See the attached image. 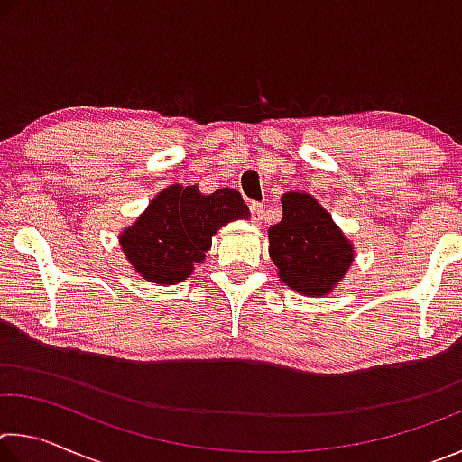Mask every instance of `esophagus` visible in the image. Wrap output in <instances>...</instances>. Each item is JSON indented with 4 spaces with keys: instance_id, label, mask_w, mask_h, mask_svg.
I'll return each instance as SVG.
<instances>
[{
    "instance_id": "1",
    "label": "esophagus",
    "mask_w": 462,
    "mask_h": 462,
    "mask_svg": "<svg viewBox=\"0 0 462 462\" xmlns=\"http://www.w3.org/2000/svg\"><path fill=\"white\" fill-rule=\"evenodd\" d=\"M250 217H253V222L254 224H261L263 222V217H264V209H263V206L261 203H250Z\"/></svg>"
}]
</instances>
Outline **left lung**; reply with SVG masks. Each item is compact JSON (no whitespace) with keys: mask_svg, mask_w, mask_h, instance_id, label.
<instances>
[{"mask_svg":"<svg viewBox=\"0 0 462 462\" xmlns=\"http://www.w3.org/2000/svg\"><path fill=\"white\" fill-rule=\"evenodd\" d=\"M283 220L269 228V254L279 279L295 291L324 295L353 263V246L332 216L308 193H285Z\"/></svg>","mask_w":462,"mask_h":462,"instance_id":"left-lung-1","label":"left lung"}]
</instances>
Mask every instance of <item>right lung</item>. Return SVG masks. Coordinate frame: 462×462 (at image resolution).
<instances>
[{"label": "right lung", "mask_w": 462, "mask_h": 462, "mask_svg": "<svg viewBox=\"0 0 462 462\" xmlns=\"http://www.w3.org/2000/svg\"><path fill=\"white\" fill-rule=\"evenodd\" d=\"M246 217L248 206L236 189L226 187L201 195L195 185H171L156 195L134 226L124 230L122 250L151 283L173 285L206 259L217 228Z\"/></svg>", "instance_id": "obj_1"}]
</instances>
